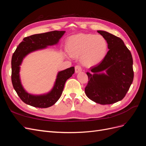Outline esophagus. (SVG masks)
<instances>
[{
	"mask_svg": "<svg viewBox=\"0 0 146 146\" xmlns=\"http://www.w3.org/2000/svg\"><path fill=\"white\" fill-rule=\"evenodd\" d=\"M75 71H76V73H78L79 72L82 71V68L80 65H77L75 67Z\"/></svg>",
	"mask_w": 146,
	"mask_h": 146,
	"instance_id": "34e87169",
	"label": "esophagus"
}]
</instances>
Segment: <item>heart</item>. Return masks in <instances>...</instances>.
Instances as JSON below:
<instances>
[{
  "mask_svg": "<svg viewBox=\"0 0 146 146\" xmlns=\"http://www.w3.org/2000/svg\"><path fill=\"white\" fill-rule=\"evenodd\" d=\"M107 42L101 35L80 33L70 37L68 48L72 56H81L87 67L94 66L104 59L107 51Z\"/></svg>",
  "mask_w": 146,
  "mask_h": 146,
  "instance_id": "heart-1",
  "label": "heart"
}]
</instances>
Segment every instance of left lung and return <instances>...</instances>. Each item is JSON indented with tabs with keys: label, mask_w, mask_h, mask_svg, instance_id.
<instances>
[{
	"label": "left lung",
	"mask_w": 146,
	"mask_h": 146,
	"mask_svg": "<svg viewBox=\"0 0 146 146\" xmlns=\"http://www.w3.org/2000/svg\"><path fill=\"white\" fill-rule=\"evenodd\" d=\"M108 44V51L98 64L86 72L88 83L85 92L90 99L107 105L116 103L125 96L133 80V58L122 39L105 31L98 30ZM105 70L106 74H99Z\"/></svg>",
	"instance_id": "1"
}]
</instances>
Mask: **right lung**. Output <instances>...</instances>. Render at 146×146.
<instances>
[{
    "instance_id": "1",
    "label": "right lung",
    "mask_w": 146,
    "mask_h": 146,
    "mask_svg": "<svg viewBox=\"0 0 146 146\" xmlns=\"http://www.w3.org/2000/svg\"><path fill=\"white\" fill-rule=\"evenodd\" d=\"M64 33L65 31L55 30L25 37L13 53L11 58V82L16 93L25 104L38 108L51 107L60 99L66 80L74 74V67L61 70L57 75L55 83L51 91L39 96L32 95L26 92L21 85L19 78V66L24 57L32 52L44 48L47 46L56 44Z\"/></svg>"
}]
</instances>
